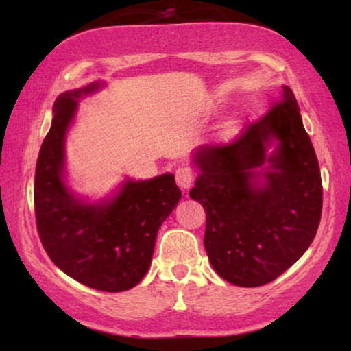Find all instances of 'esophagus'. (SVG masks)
<instances>
[{
	"mask_svg": "<svg viewBox=\"0 0 351 351\" xmlns=\"http://www.w3.org/2000/svg\"><path fill=\"white\" fill-rule=\"evenodd\" d=\"M176 180H177V185L180 186V189H190L191 185H193L195 182V177L191 174V171L189 167H179V169L176 171Z\"/></svg>",
	"mask_w": 351,
	"mask_h": 351,
	"instance_id": "obj_1",
	"label": "esophagus"
}]
</instances>
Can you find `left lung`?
Here are the masks:
<instances>
[{
    "instance_id": "8db88e82",
    "label": "left lung",
    "mask_w": 351,
    "mask_h": 351,
    "mask_svg": "<svg viewBox=\"0 0 351 351\" xmlns=\"http://www.w3.org/2000/svg\"><path fill=\"white\" fill-rule=\"evenodd\" d=\"M271 138L278 141L269 158L276 172L257 189L248 180ZM195 162L201 174L190 196L206 210L204 247L225 281L263 286L299 261L318 232L323 184L291 88L234 141L199 147Z\"/></svg>"
}]
</instances>
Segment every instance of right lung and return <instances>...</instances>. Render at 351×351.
Instances as JSON below:
<instances>
[{"mask_svg": "<svg viewBox=\"0 0 351 351\" xmlns=\"http://www.w3.org/2000/svg\"><path fill=\"white\" fill-rule=\"evenodd\" d=\"M93 83L57 97L35 171V217L43 247L62 271L105 292L128 291L145 276L158 230L180 199L172 174L131 182L107 206L76 201L62 180L64 138L76 100Z\"/></svg>", "mask_w": 351, "mask_h": 351, "instance_id": "obj_1", "label": "right lung"}]
</instances>
